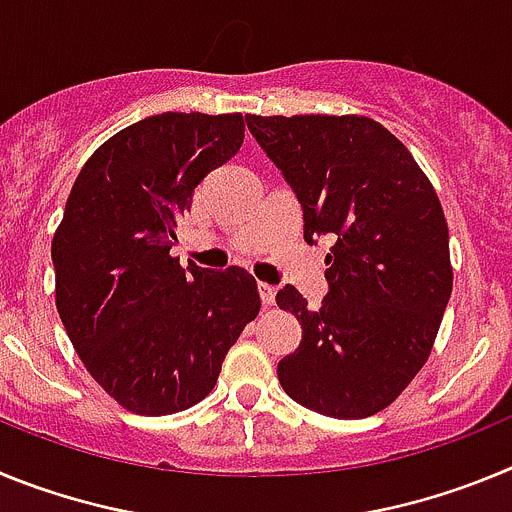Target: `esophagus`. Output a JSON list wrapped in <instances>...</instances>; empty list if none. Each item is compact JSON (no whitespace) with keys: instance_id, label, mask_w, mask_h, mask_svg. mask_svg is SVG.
Masks as SVG:
<instances>
[{"instance_id":"34e87169","label":"esophagus","mask_w":512,"mask_h":512,"mask_svg":"<svg viewBox=\"0 0 512 512\" xmlns=\"http://www.w3.org/2000/svg\"><path fill=\"white\" fill-rule=\"evenodd\" d=\"M259 295H261V302H264L266 307L274 305V300H277V287H271V284H259Z\"/></svg>"}]
</instances>
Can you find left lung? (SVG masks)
Instances as JSON below:
<instances>
[{
	"label": "left lung",
	"instance_id": "obj_1",
	"mask_svg": "<svg viewBox=\"0 0 512 512\" xmlns=\"http://www.w3.org/2000/svg\"><path fill=\"white\" fill-rule=\"evenodd\" d=\"M295 189L305 241L333 238L318 310L292 284L277 305L302 341L277 366L284 392L330 418H369L397 400L431 356L454 271L441 202L410 151L361 115H246Z\"/></svg>",
	"mask_w": 512,
	"mask_h": 512
}]
</instances>
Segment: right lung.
<instances>
[{
    "mask_svg": "<svg viewBox=\"0 0 512 512\" xmlns=\"http://www.w3.org/2000/svg\"><path fill=\"white\" fill-rule=\"evenodd\" d=\"M243 115L164 112L92 153L53 235L56 307L87 372L117 405L171 415L212 392L228 348L259 315L241 266L171 256L194 187L243 146Z\"/></svg>",
    "mask_w": 512,
    "mask_h": 512,
    "instance_id": "1",
    "label": "right lung"
}]
</instances>
